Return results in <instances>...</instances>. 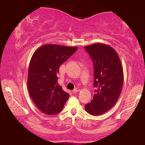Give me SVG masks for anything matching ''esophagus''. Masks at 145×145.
I'll use <instances>...</instances> for the list:
<instances>
[{"instance_id":"obj_1","label":"esophagus","mask_w":145,"mask_h":145,"mask_svg":"<svg viewBox=\"0 0 145 145\" xmlns=\"http://www.w3.org/2000/svg\"><path fill=\"white\" fill-rule=\"evenodd\" d=\"M80 91V89L78 88H75V89H74L73 90V93H77V92H78Z\"/></svg>"}]
</instances>
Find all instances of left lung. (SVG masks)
<instances>
[{
	"mask_svg": "<svg viewBox=\"0 0 145 145\" xmlns=\"http://www.w3.org/2000/svg\"><path fill=\"white\" fill-rule=\"evenodd\" d=\"M93 61V86L96 88L92 101L86 104L88 113L98 116L105 113L116 104L123 83V72L120 57L114 48L103 43L86 46Z\"/></svg>",
	"mask_w": 145,
	"mask_h": 145,
	"instance_id": "left-lung-1",
	"label": "left lung"
}]
</instances>
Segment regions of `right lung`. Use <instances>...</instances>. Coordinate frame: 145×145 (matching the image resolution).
Listing matches in <instances>:
<instances>
[{
    "label": "right lung",
    "mask_w": 145,
    "mask_h": 145,
    "mask_svg": "<svg viewBox=\"0 0 145 145\" xmlns=\"http://www.w3.org/2000/svg\"><path fill=\"white\" fill-rule=\"evenodd\" d=\"M77 50L76 46L48 44L37 49L29 63V95L41 112L55 115L62 111L70 95L57 82L60 66Z\"/></svg>",
    "instance_id": "obj_1"
}]
</instances>
